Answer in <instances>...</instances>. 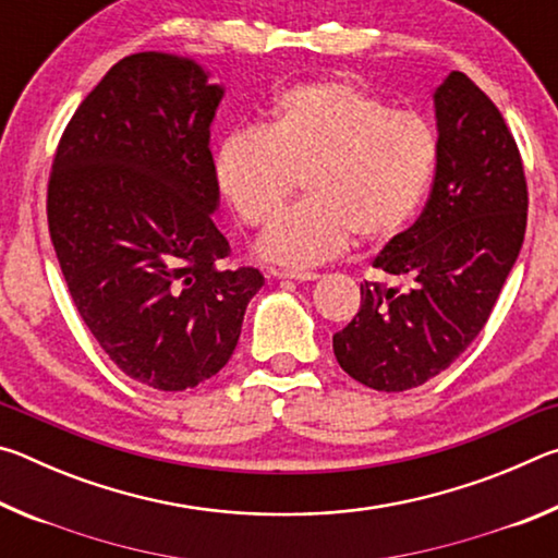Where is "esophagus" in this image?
Masks as SVG:
<instances>
[{"label": "esophagus", "instance_id": "esophagus-1", "mask_svg": "<svg viewBox=\"0 0 558 558\" xmlns=\"http://www.w3.org/2000/svg\"><path fill=\"white\" fill-rule=\"evenodd\" d=\"M272 276L278 280H298V282H310L317 280V272H307V270H272Z\"/></svg>", "mask_w": 558, "mask_h": 558}]
</instances>
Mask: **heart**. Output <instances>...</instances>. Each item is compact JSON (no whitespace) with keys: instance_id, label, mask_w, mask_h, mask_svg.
<instances>
[{"instance_id":"obj_1","label":"heart","mask_w":558,"mask_h":558,"mask_svg":"<svg viewBox=\"0 0 558 558\" xmlns=\"http://www.w3.org/2000/svg\"><path fill=\"white\" fill-rule=\"evenodd\" d=\"M438 165L426 120L391 110L344 78L280 90L260 128H235L214 155V179L231 211L268 226L305 177L310 199L258 243L260 258L290 268L319 266L362 243L393 239L413 219Z\"/></svg>"}]
</instances>
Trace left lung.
Here are the masks:
<instances>
[{"label": "left lung", "mask_w": 558, "mask_h": 558, "mask_svg": "<svg viewBox=\"0 0 558 558\" xmlns=\"http://www.w3.org/2000/svg\"><path fill=\"white\" fill-rule=\"evenodd\" d=\"M433 108L438 165L428 204L372 263L409 288L364 282L362 307L332 337L339 366L376 391L426 384L465 352L524 241V167L502 112L460 71L433 93Z\"/></svg>", "instance_id": "1"}]
</instances>
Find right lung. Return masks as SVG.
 <instances>
[{"label": "right lung", "mask_w": 558, "mask_h": 558, "mask_svg": "<svg viewBox=\"0 0 558 558\" xmlns=\"http://www.w3.org/2000/svg\"><path fill=\"white\" fill-rule=\"evenodd\" d=\"M221 83L186 56L132 53L65 128L49 231L83 323L122 374L159 391L219 374L266 278L223 270L209 149Z\"/></svg>", "instance_id": "1"}]
</instances>
